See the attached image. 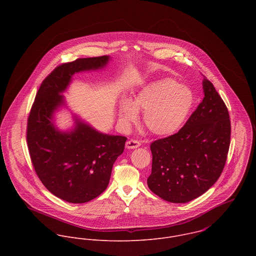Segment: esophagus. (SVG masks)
<instances>
[{
	"mask_svg": "<svg viewBox=\"0 0 256 256\" xmlns=\"http://www.w3.org/2000/svg\"><path fill=\"white\" fill-rule=\"evenodd\" d=\"M141 146V143L137 140H129L126 142V148H139Z\"/></svg>",
	"mask_w": 256,
	"mask_h": 256,
	"instance_id": "1",
	"label": "esophagus"
}]
</instances>
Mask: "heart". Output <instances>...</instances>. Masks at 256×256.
<instances>
[{
    "label": "heart",
    "mask_w": 256,
    "mask_h": 256,
    "mask_svg": "<svg viewBox=\"0 0 256 256\" xmlns=\"http://www.w3.org/2000/svg\"><path fill=\"white\" fill-rule=\"evenodd\" d=\"M193 104L189 88L170 78H162L146 86L130 102L123 100L119 118L124 125L137 120V111H143L146 129L158 136L174 133L182 125Z\"/></svg>",
    "instance_id": "obj_1"
}]
</instances>
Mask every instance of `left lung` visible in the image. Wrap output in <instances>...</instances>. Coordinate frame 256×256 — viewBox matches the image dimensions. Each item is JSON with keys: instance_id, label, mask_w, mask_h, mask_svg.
<instances>
[{"instance_id": "1", "label": "left lung", "mask_w": 256, "mask_h": 256, "mask_svg": "<svg viewBox=\"0 0 256 256\" xmlns=\"http://www.w3.org/2000/svg\"><path fill=\"white\" fill-rule=\"evenodd\" d=\"M204 98L176 134L154 141L148 188L172 203H187L205 193L224 168L230 143L228 108L204 76Z\"/></svg>"}]
</instances>
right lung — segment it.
<instances>
[{
  "label": "right lung",
  "mask_w": 256,
  "mask_h": 256,
  "mask_svg": "<svg viewBox=\"0 0 256 256\" xmlns=\"http://www.w3.org/2000/svg\"><path fill=\"white\" fill-rule=\"evenodd\" d=\"M108 56L82 58L57 66L42 82L28 118L26 141L37 176L55 196L70 203H86L110 183L126 137L100 133L76 119L71 132H60L53 113L64 104L61 94L74 73L104 68Z\"/></svg>",
  "instance_id": "obj_1"
}]
</instances>
